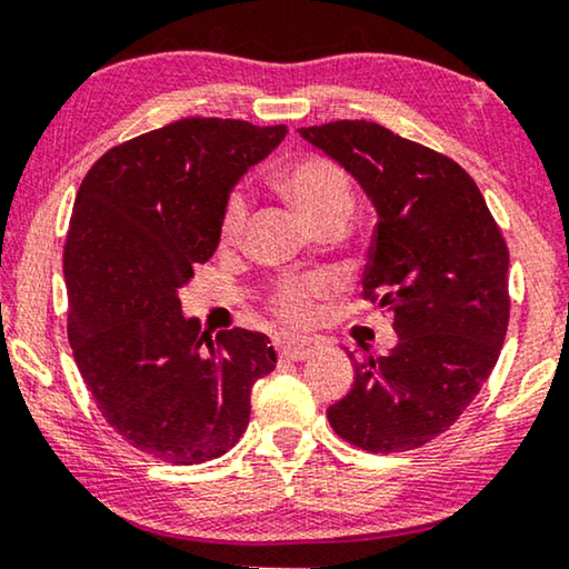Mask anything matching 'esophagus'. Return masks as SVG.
I'll return each mask as SVG.
<instances>
[{"instance_id":"34e87169","label":"esophagus","mask_w":569,"mask_h":569,"mask_svg":"<svg viewBox=\"0 0 569 569\" xmlns=\"http://www.w3.org/2000/svg\"><path fill=\"white\" fill-rule=\"evenodd\" d=\"M274 345H277V355L282 357V360H292V362L308 360L316 349L313 341L306 337H295V333H282V337H277Z\"/></svg>"}]
</instances>
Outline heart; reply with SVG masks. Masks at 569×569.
<instances>
[{
    "instance_id": "b5f03b06",
    "label": "heart",
    "mask_w": 569,
    "mask_h": 569,
    "mask_svg": "<svg viewBox=\"0 0 569 569\" xmlns=\"http://www.w3.org/2000/svg\"><path fill=\"white\" fill-rule=\"evenodd\" d=\"M279 189L284 197L300 209L302 217L323 228L333 220H349L352 214V186L345 170L337 162L326 158H298L279 170L277 176ZM248 222V199L243 191H232L224 199L220 214V238L222 248H232L240 243ZM329 292V282L321 277H284L279 279L271 290V310L290 326H306L316 316V300Z\"/></svg>"
}]
</instances>
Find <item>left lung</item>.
<instances>
[{
  "instance_id": "obj_1",
  "label": "left lung",
  "mask_w": 569,
  "mask_h": 569,
  "mask_svg": "<svg viewBox=\"0 0 569 569\" xmlns=\"http://www.w3.org/2000/svg\"><path fill=\"white\" fill-rule=\"evenodd\" d=\"M298 131L376 204L362 298L386 308L399 333L386 357L355 362L352 391L326 415L370 453L415 450L463 415L497 365L510 318L508 246L479 186L446 154L372 121Z\"/></svg>"
}]
</instances>
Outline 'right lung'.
I'll use <instances>...</instances> for the list:
<instances>
[{"instance_id": "add662e5", "label": "right lung", "mask_w": 569, "mask_h": 569, "mask_svg": "<svg viewBox=\"0 0 569 569\" xmlns=\"http://www.w3.org/2000/svg\"><path fill=\"white\" fill-rule=\"evenodd\" d=\"M287 127L181 119L111 147L77 191L64 246L67 333L106 422L147 456L204 463L236 446L267 333L204 337L178 290L212 259L224 199Z\"/></svg>"}]
</instances>
